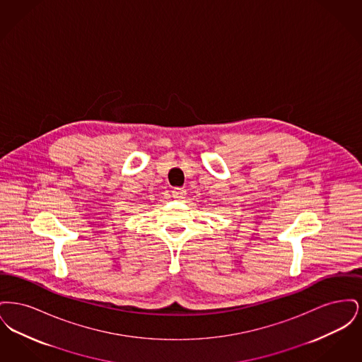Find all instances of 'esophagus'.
I'll return each mask as SVG.
<instances>
[{
    "mask_svg": "<svg viewBox=\"0 0 362 362\" xmlns=\"http://www.w3.org/2000/svg\"><path fill=\"white\" fill-rule=\"evenodd\" d=\"M173 197L176 201H182L186 197V189L183 187H176L173 189Z\"/></svg>",
    "mask_w": 362,
    "mask_h": 362,
    "instance_id": "esophagus-1",
    "label": "esophagus"
}]
</instances>
